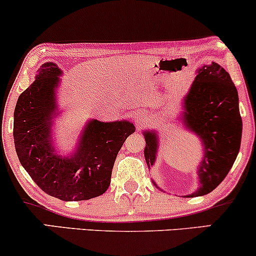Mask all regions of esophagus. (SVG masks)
Segmentation results:
<instances>
[{
	"mask_svg": "<svg viewBox=\"0 0 256 256\" xmlns=\"http://www.w3.org/2000/svg\"><path fill=\"white\" fill-rule=\"evenodd\" d=\"M142 118H143V116H142Z\"/></svg>",
	"mask_w": 256,
	"mask_h": 256,
	"instance_id": "1",
	"label": "esophagus"
}]
</instances>
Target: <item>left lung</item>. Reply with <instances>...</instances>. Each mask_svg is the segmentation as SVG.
I'll list each match as a JSON object with an SVG mask.
<instances>
[{"label":"left lung","instance_id":"obj_1","mask_svg":"<svg viewBox=\"0 0 256 256\" xmlns=\"http://www.w3.org/2000/svg\"><path fill=\"white\" fill-rule=\"evenodd\" d=\"M184 124L196 132L204 144V156L198 168L201 186L192 198L213 192L230 172L240 152L242 118L238 95L228 72L212 62L198 72L184 104ZM146 165L155 161L158 140L154 132H144Z\"/></svg>","mask_w":256,"mask_h":256}]
</instances>
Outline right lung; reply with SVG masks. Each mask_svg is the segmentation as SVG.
<instances>
[{
  "instance_id": "1",
  "label": "right lung",
  "mask_w": 256,
  "mask_h": 256,
  "mask_svg": "<svg viewBox=\"0 0 256 256\" xmlns=\"http://www.w3.org/2000/svg\"><path fill=\"white\" fill-rule=\"evenodd\" d=\"M60 74L55 64H42L36 80L18 98L13 128L16 150L22 165L44 192L62 201L89 200L108 189L116 155L134 132V126L125 120H92L74 156L64 158L52 154L49 122Z\"/></svg>"
}]
</instances>
